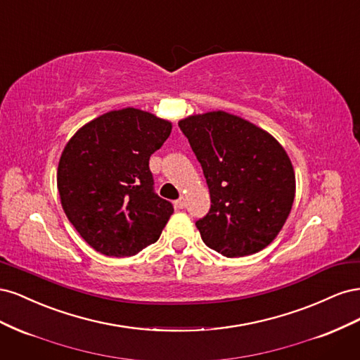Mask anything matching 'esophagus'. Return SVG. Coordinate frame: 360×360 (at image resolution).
<instances>
[{
	"label": "esophagus",
	"instance_id": "34e87169",
	"mask_svg": "<svg viewBox=\"0 0 360 360\" xmlns=\"http://www.w3.org/2000/svg\"><path fill=\"white\" fill-rule=\"evenodd\" d=\"M174 205H176L177 209H184V205H186V202H184V198H180V200H177L176 202H174Z\"/></svg>",
	"mask_w": 360,
	"mask_h": 360
}]
</instances>
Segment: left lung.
<instances>
[{"label":"left lung","instance_id":"8db88e82","mask_svg":"<svg viewBox=\"0 0 360 360\" xmlns=\"http://www.w3.org/2000/svg\"><path fill=\"white\" fill-rule=\"evenodd\" d=\"M202 167L212 205L197 221L202 242L228 258L259 252L284 226L296 176L278 141L248 120L212 111L179 122Z\"/></svg>","mask_w":360,"mask_h":360}]
</instances>
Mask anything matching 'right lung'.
<instances>
[{
  "label": "right lung",
  "instance_id": "1",
  "mask_svg": "<svg viewBox=\"0 0 360 360\" xmlns=\"http://www.w3.org/2000/svg\"><path fill=\"white\" fill-rule=\"evenodd\" d=\"M172 123L136 108L102 114L64 147L57 186L63 210L84 240L106 257L155 243L174 209L153 191L150 156Z\"/></svg>",
  "mask_w": 360,
  "mask_h": 360
}]
</instances>
